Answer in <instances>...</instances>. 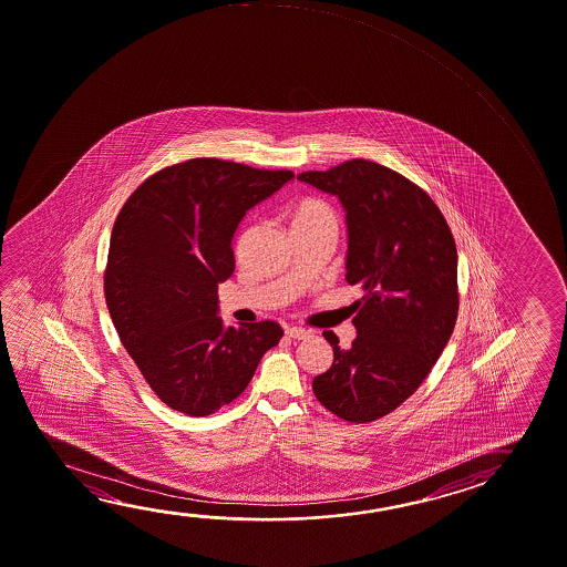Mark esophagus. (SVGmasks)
<instances>
[{"label": "esophagus", "instance_id": "1", "mask_svg": "<svg viewBox=\"0 0 567 567\" xmlns=\"http://www.w3.org/2000/svg\"><path fill=\"white\" fill-rule=\"evenodd\" d=\"M287 336L288 338H295V340H307V338H310V332L305 328L292 326V328H287Z\"/></svg>", "mask_w": 567, "mask_h": 567}]
</instances>
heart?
I'll list each match as a JSON object with an SVG mask.
<instances>
[{
	"label": "heart",
	"instance_id": "heart-1",
	"mask_svg": "<svg viewBox=\"0 0 567 567\" xmlns=\"http://www.w3.org/2000/svg\"><path fill=\"white\" fill-rule=\"evenodd\" d=\"M318 225H334L336 212L332 205L320 197H302L292 209V229H312Z\"/></svg>",
	"mask_w": 567,
	"mask_h": 567
}]
</instances>
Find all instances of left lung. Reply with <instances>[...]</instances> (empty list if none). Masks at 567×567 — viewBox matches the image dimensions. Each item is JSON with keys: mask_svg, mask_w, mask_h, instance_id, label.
<instances>
[{"mask_svg": "<svg viewBox=\"0 0 567 567\" xmlns=\"http://www.w3.org/2000/svg\"><path fill=\"white\" fill-rule=\"evenodd\" d=\"M346 209V280L360 285L355 340L334 332L328 372L312 381L316 400L350 423L383 417L411 398L455 328L456 245L445 217L421 187L390 167L350 159L326 172H302Z\"/></svg>", "mask_w": 567, "mask_h": 567, "instance_id": "obj_1", "label": "left lung"}]
</instances>
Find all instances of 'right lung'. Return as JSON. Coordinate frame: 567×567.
<instances>
[{"label":"right lung","mask_w":567,"mask_h":567,"mask_svg":"<svg viewBox=\"0 0 567 567\" xmlns=\"http://www.w3.org/2000/svg\"><path fill=\"white\" fill-rule=\"evenodd\" d=\"M295 177L217 158L164 167L112 227L104 297L121 342L167 408L212 415L239 398L282 328L224 326L217 287L235 270L245 214Z\"/></svg>","instance_id":"add662e5"}]
</instances>
